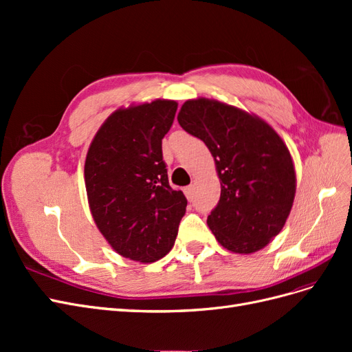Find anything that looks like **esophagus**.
<instances>
[{"label":"esophagus","mask_w":352,"mask_h":352,"mask_svg":"<svg viewBox=\"0 0 352 352\" xmlns=\"http://www.w3.org/2000/svg\"><path fill=\"white\" fill-rule=\"evenodd\" d=\"M184 192H185V195H186V198H188V199H192V198H194V188H192V185H190V186H186Z\"/></svg>","instance_id":"1"}]
</instances>
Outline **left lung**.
I'll return each instance as SVG.
<instances>
[{"instance_id": "8db88e82", "label": "left lung", "mask_w": 352, "mask_h": 352, "mask_svg": "<svg viewBox=\"0 0 352 352\" xmlns=\"http://www.w3.org/2000/svg\"><path fill=\"white\" fill-rule=\"evenodd\" d=\"M177 122L214 157L221 192L207 225L219 243L238 254L264 248L295 198V167L282 138L258 116L208 98L188 100Z\"/></svg>"}]
</instances>
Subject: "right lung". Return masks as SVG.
Listing matches in <instances>:
<instances>
[{
    "mask_svg": "<svg viewBox=\"0 0 352 352\" xmlns=\"http://www.w3.org/2000/svg\"><path fill=\"white\" fill-rule=\"evenodd\" d=\"M176 110L172 100L116 110L89 145L85 186L91 214L124 258L154 263L175 245L188 201L168 185L162 140Z\"/></svg>",
    "mask_w": 352,
    "mask_h": 352,
    "instance_id": "right-lung-1",
    "label": "right lung"
}]
</instances>
